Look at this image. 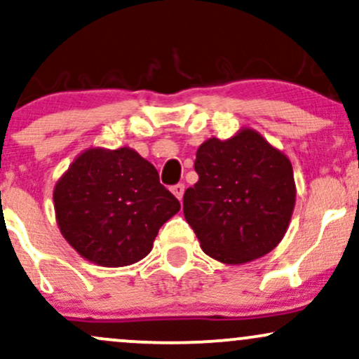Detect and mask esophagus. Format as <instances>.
<instances>
[{"label": "esophagus", "mask_w": 359, "mask_h": 359, "mask_svg": "<svg viewBox=\"0 0 359 359\" xmlns=\"http://www.w3.org/2000/svg\"><path fill=\"white\" fill-rule=\"evenodd\" d=\"M184 191H185V185L184 184H177V185H174V187H172V194H174V196L179 201H182Z\"/></svg>", "instance_id": "34e87169"}]
</instances>
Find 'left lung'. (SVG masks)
Instances as JSON below:
<instances>
[{
  "label": "left lung",
  "instance_id": "8db88e82",
  "mask_svg": "<svg viewBox=\"0 0 359 359\" xmlns=\"http://www.w3.org/2000/svg\"><path fill=\"white\" fill-rule=\"evenodd\" d=\"M199 180L184 194V216L205 255L241 265L265 257L285 236L295 208L288 156L258 131L205 140L194 163Z\"/></svg>",
  "mask_w": 359,
  "mask_h": 359
}]
</instances>
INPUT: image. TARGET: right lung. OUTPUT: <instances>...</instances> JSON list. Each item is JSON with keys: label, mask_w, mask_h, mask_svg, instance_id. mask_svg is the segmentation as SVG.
Masks as SVG:
<instances>
[{"label": "right lung", "mask_w": 359, "mask_h": 359, "mask_svg": "<svg viewBox=\"0 0 359 359\" xmlns=\"http://www.w3.org/2000/svg\"><path fill=\"white\" fill-rule=\"evenodd\" d=\"M55 219L65 241L100 266H126L154 248L180 203L158 172L130 147H94L77 155L53 187Z\"/></svg>", "instance_id": "obj_1"}]
</instances>
